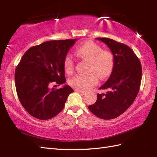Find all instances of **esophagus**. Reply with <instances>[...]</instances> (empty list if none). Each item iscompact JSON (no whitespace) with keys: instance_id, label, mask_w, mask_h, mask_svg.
Returning <instances> with one entry per match:
<instances>
[{"instance_id":"34e87169","label":"esophagus","mask_w":157,"mask_h":157,"mask_svg":"<svg viewBox=\"0 0 157 157\" xmlns=\"http://www.w3.org/2000/svg\"><path fill=\"white\" fill-rule=\"evenodd\" d=\"M77 92L79 93V94H81L82 96H84L85 94V92H82V91H79V90H75Z\"/></svg>"}]
</instances>
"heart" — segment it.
Here are the masks:
<instances>
[{"mask_svg": "<svg viewBox=\"0 0 157 157\" xmlns=\"http://www.w3.org/2000/svg\"><path fill=\"white\" fill-rule=\"evenodd\" d=\"M77 57L89 63L88 75H78L69 80V84L76 90L86 92L97 84L98 78H107L114 68L115 59L113 53L92 41H87L75 49ZM63 67L67 73L72 72L74 62L69 55H67L63 61Z\"/></svg>", "mask_w": 157, "mask_h": 157, "instance_id": "1", "label": "heart"}]
</instances>
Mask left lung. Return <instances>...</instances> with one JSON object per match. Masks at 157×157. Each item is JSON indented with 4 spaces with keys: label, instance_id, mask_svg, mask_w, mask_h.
<instances>
[{
    "label": "left lung",
    "instance_id": "left-lung-1",
    "mask_svg": "<svg viewBox=\"0 0 157 157\" xmlns=\"http://www.w3.org/2000/svg\"><path fill=\"white\" fill-rule=\"evenodd\" d=\"M96 39L108 46L115 63L111 76L99 88L109 91L98 94L97 101L88 109L99 118L112 119L123 114L135 101L140 87L142 65L128 46L110 38Z\"/></svg>",
    "mask_w": 157,
    "mask_h": 157
}]
</instances>
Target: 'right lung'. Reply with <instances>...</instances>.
Returning a JSON list of instances; mask_svg holds the SVG:
<instances>
[{
  "instance_id": "1",
  "label": "right lung",
  "mask_w": 157,
  "mask_h": 157,
  "mask_svg": "<svg viewBox=\"0 0 157 157\" xmlns=\"http://www.w3.org/2000/svg\"><path fill=\"white\" fill-rule=\"evenodd\" d=\"M76 39L51 40L32 46L25 52L16 67L15 82L20 102L34 117L47 120L64 108L73 90L68 85L51 88L52 82L65 84L63 61Z\"/></svg>"
}]
</instances>
